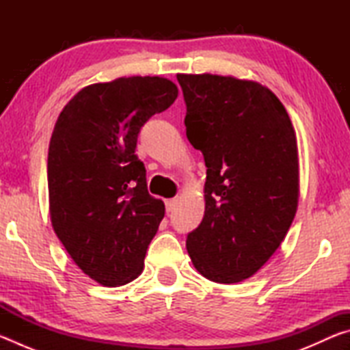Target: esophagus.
I'll return each mask as SVG.
<instances>
[{
    "label": "esophagus",
    "instance_id": "34e87169",
    "mask_svg": "<svg viewBox=\"0 0 350 350\" xmlns=\"http://www.w3.org/2000/svg\"><path fill=\"white\" fill-rule=\"evenodd\" d=\"M176 204H177L176 199H167V200H165V206H167V211L168 213L173 211L176 208Z\"/></svg>",
    "mask_w": 350,
    "mask_h": 350
}]
</instances>
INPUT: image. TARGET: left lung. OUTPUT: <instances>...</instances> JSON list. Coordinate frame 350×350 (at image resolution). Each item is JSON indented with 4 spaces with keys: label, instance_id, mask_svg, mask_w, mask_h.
Here are the masks:
<instances>
[{
    "label": "left lung",
    "instance_id": "obj_1",
    "mask_svg": "<svg viewBox=\"0 0 350 350\" xmlns=\"http://www.w3.org/2000/svg\"><path fill=\"white\" fill-rule=\"evenodd\" d=\"M187 137L204 154L205 215L187 236L206 280L253 276L286 238L299 194L298 146L284 105L252 80L177 74Z\"/></svg>",
    "mask_w": 350,
    "mask_h": 350
}]
</instances>
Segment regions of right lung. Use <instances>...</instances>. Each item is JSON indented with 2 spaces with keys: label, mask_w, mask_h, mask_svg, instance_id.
Returning <instances> with one entry per match:
<instances>
[{
  "label": "right lung",
  "mask_w": 350,
  "mask_h": 350,
  "mask_svg": "<svg viewBox=\"0 0 350 350\" xmlns=\"http://www.w3.org/2000/svg\"><path fill=\"white\" fill-rule=\"evenodd\" d=\"M177 86L122 77L83 88L57 118L47 154L54 232L83 270L106 287L135 280L165 216L135 156L140 128L168 109Z\"/></svg>",
  "instance_id": "obj_1"
}]
</instances>
